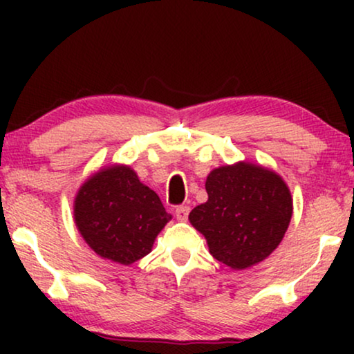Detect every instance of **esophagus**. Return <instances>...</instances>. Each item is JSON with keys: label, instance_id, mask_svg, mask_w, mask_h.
I'll list each match as a JSON object with an SVG mask.
<instances>
[{"label": "esophagus", "instance_id": "obj_1", "mask_svg": "<svg viewBox=\"0 0 354 354\" xmlns=\"http://www.w3.org/2000/svg\"><path fill=\"white\" fill-rule=\"evenodd\" d=\"M188 212H190V207L188 206H177L176 207V216H177V221H187L188 219Z\"/></svg>", "mask_w": 354, "mask_h": 354}]
</instances>
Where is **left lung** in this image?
<instances>
[{
	"mask_svg": "<svg viewBox=\"0 0 354 354\" xmlns=\"http://www.w3.org/2000/svg\"><path fill=\"white\" fill-rule=\"evenodd\" d=\"M206 192L207 201L196 206L188 219L205 235L217 261L241 270L277 248L293 212L282 177L256 164L236 162L211 171Z\"/></svg>",
	"mask_w": 354,
	"mask_h": 354,
	"instance_id": "left-lung-1",
	"label": "left lung"
}]
</instances>
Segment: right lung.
Wrapping results in <instances>:
<instances>
[{
    "label": "right lung",
    "mask_w": 354,
    "mask_h": 354,
    "mask_svg": "<svg viewBox=\"0 0 354 354\" xmlns=\"http://www.w3.org/2000/svg\"><path fill=\"white\" fill-rule=\"evenodd\" d=\"M171 219L156 193L119 164L86 178L74 201V221L86 245L124 266L147 256Z\"/></svg>",
    "instance_id": "right-lung-1"
}]
</instances>
